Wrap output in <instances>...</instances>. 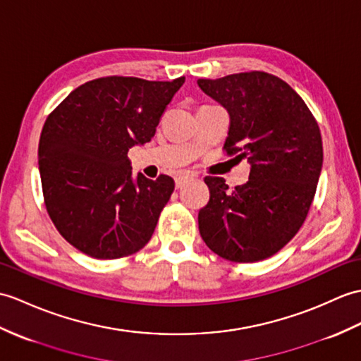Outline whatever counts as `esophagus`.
Instances as JSON below:
<instances>
[{"label":"esophagus","mask_w":361,"mask_h":361,"mask_svg":"<svg viewBox=\"0 0 361 361\" xmlns=\"http://www.w3.org/2000/svg\"><path fill=\"white\" fill-rule=\"evenodd\" d=\"M190 180H194V175H192V173H188V172L180 173L178 177L175 178V188L180 189V188H183L184 184H186L188 181H190Z\"/></svg>","instance_id":"obj_1"}]
</instances>
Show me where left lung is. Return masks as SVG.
<instances>
[{
  "instance_id": "8db88e82",
  "label": "left lung",
  "mask_w": 361,
  "mask_h": 361,
  "mask_svg": "<svg viewBox=\"0 0 361 361\" xmlns=\"http://www.w3.org/2000/svg\"><path fill=\"white\" fill-rule=\"evenodd\" d=\"M231 124L224 149L246 158L249 180L233 190L206 177L209 203L198 229L207 247L226 259L254 263L288 245L303 224L323 166L318 124L288 82L264 72L198 80Z\"/></svg>"
}]
</instances>
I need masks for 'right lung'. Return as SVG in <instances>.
<instances>
[{
  "instance_id": "right-lung-1",
  "label": "right lung",
  "mask_w": 361,
  "mask_h": 361,
  "mask_svg": "<svg viewBox=\"0 0 361 361\" xmlns=\"http://www.w3.org/2000/svg\"><path fill=\"white\" fill-rule=\"evenodd\" d=\"M184 80H92L49 115L38 146L46 209L82 254L121 258L152 237L175 183L167 175H133L128 152L155 135Z\"/></svg>"
}]
</instances>
